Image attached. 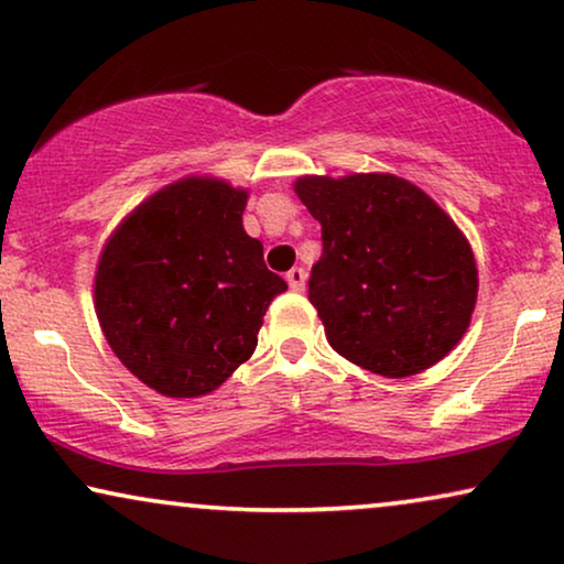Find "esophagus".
Segmentation results:
<instances>
[{"instance_id": "esophagus-1", "label": "esophagus", "mask_w": 564, "mask_h": 564, "mask_svg": "<svg viewBox=\"0 0 564 564\" xmlns=\"http://www.w3.org/2000/svg\"><path fill=\"white\" fill-rule=\"evenodd\" d=\"M288 282H290V288H292V290L303 292V290H305V282H307V272H305L303 267L290 269V272H288Z\"/></svg>"}]
</instances>
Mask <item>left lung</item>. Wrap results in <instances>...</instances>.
Listing matches in <instances>:
<instances>
[{
  "label": "left lung",
  "mask_w": 564,
  "mask_h": 564,
  "mask_svg": "<svg viewBox=\"0 0 564 564\" xmlns=\"http://www.w3.org/2000/svg\"><path fill=\"white\" fill-rule=\"evenodd\" d=\"M323 253L307 297L334 351L382 377H411L465 336L477 300L467 238L426 192L395 174L300 176Z\"/></svg>",
  "instance_id": "1"
}]
</instances>
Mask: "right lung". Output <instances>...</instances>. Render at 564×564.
I'll list each match as a JSON object with an SVG mask.
<instances>
[{
    "label": "right lung",
    "instance_id": "obj_1",
    "mask_svg": "<svg viewBox=\"0 0 564 564\" xmlns=\"http://www.w3.org/2000/svg\"><path fill=\"white\" fill-rule=\"evenodd\" d=\"M249 192L187 176L143 199L99 253L95 307L107 344L166 398L218 390L257 349L288 290L243 230Z\"/></svg>",
    "mask_w": 564,
    "mask_h": 564
}]
</instances>
